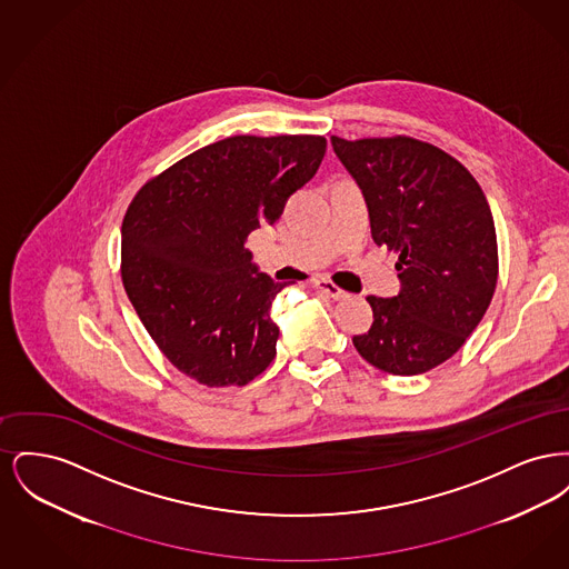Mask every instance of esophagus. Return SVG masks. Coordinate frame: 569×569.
<instances>
[{"instance_id": "34e87169", "label": "esophagus", "mask_w": 569, "mask_h": 569, "mask_svg": "<svg viewBox=\"0 0 569 569\" xmlns=\"http://www.w3.org/2000/svg\"><path fill=\"white\" fill-rule=\"evenodd\" d=\"M316 288H318L320 292H325L326 297L332 298V300H341V298L348 297V292L341 290L339 286H335L330 279H318V281H316Z\"/></svg>"}]
</instances>
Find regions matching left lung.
Returning a JSON list of instances; mask_svg holds the SVG:
<instances>
[{"instance_id":"8db88e82","label":"left lung","mask_w":569,"mask_h":569,"mask_svg":"<svg viewBox=\"0 0 569 569\" xmlns=\"http://www.w3.org/2000/svg\"><path fill=\"white\" fill-rule=\"evenodd\" d=\"M367 200L371 234L399 253L401 292L367 297L369 332L353 348L379 371L420 376L459 352L495 295L499 256L487 196L471 172L429 142L330 138Z\"/></svg>"}]
</instances>
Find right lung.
<instances>
[{
    "instance_id": "obj_1",
    "label": "right lung",
    "mask_w": 569,
    "mask_h": 569,
    "mask_svg": "<svg viewBox=\"0 0 569 569\" xmlns=\"http://www.w3.org/2000/svg\"><path fill=\"white\" fill-rule=\"evenodd\" d=\"M325 153V136H230L170 166L130 202L123 288L188 378L244 386L271 365L279 339L271 305L286 283L258 271L244 241L279 219Z\"/></svg>"
}]
</instances>
